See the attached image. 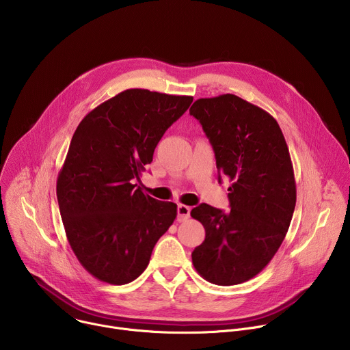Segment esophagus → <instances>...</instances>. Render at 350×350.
I'll use <instances>...</instances> for the list:
<instances>
[{
  "label": "esophagus",
  "mask_w": 350,
  "mask_h": 350,
  "mask_svg": "<svg viewBox=\"0 0 350 350\" xmlns=\"http://www.w3.org/2000/svg\"><path fill=\"white\" fill-rule=\"evenodd\" d=\"M189 213H191L189 206H185V205H178L177 206V219H178V221L187 220L189 217Z\"/></svg>",
  "instance_id": "1"
}]
</instances>
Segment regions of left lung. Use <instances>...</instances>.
<instances>
[{
	"instance_id": "1",
	"label": "left lung",
	"mask_w": 350,
	"mask_h": 350,
	"mask_svg": "<svg viewBox=\"0 0 350 350\" xmlns=\"http://www.w3.org/2000/svg\"><path fill=\"white\" fill-rule=\"evenodd\" d=\"M189 115L212 144L219 181H232L228 212L206 204L191 211L206 231L192 263L212 284H241L270 263L289 228L296 185L288 146L270 113L232 94L196 99Z\"/></svg>"
}]
</instances>
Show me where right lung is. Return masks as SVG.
I'll return each mask as SVG.
<instances>
[{
    "instance_id": "obj_1",
    "label": "right lung",
    "mask_w": 350,
    "mask_h": 350,
    "mask_svg": "<svg viewBox=\"0 0 350 350\" xmlns=\"http://www.w3.org/2000/svg\"><path fill=\"white\" fill-rule=\"evenodd\" d=\"M192 96L126 90L92 109L77 126L57 180L70 247L95 278L113 285L146 269L177 205L135 188L165 131Z\"/></svg>"
}]
</instances>
